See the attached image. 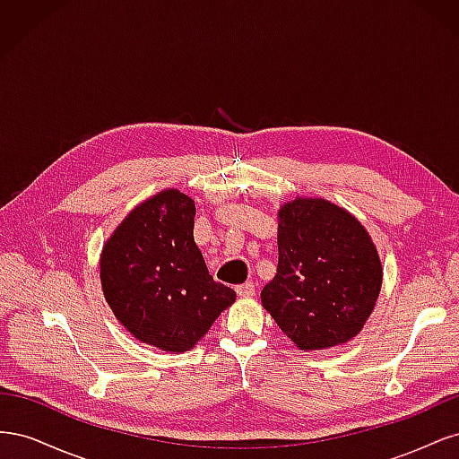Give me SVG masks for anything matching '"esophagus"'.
I'll return each instance as SVG.
<instances>
[{
    "instance_id": "obj_1",
    "label": "esophagus",
    "mask_w": 459,
    "mask_h": 459,
    "mask_svg": "<svg viewBox=\"0 0 459 459\" xmlns=\"http://www.w3.org/2000/svg\"><path fill=\"white\" fill-rule=\"evenodd\" d=\"M235 290H238L239 297H255L256 293V285L253 281H247L243 285H238L235 287Z\"/></svg>"
}]
</instances>
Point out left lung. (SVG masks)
I'll return each instance as SVG.
<instances>
[{"label": "left lung", "instance_id": "1", "mask_svg": "<svg viewBox=\"0 0 459 459\" xmlns=\"http://www.w3.org/2000/svg\"><path fill=\"white\" fill-rule=\"evenodd\" d=\"M277 273L262 307L300 351L356 337L377 302L383 268L369 233L344 208L297 197L280 208Z\"/></svg>", "mask_w": 459, "mask_h": 459}]
</instances>
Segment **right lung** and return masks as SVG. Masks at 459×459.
Here are the masks:
<instances>
[{"label":"right lung","mask_w":459,"mask_h":459,"mask_svg":"<svg viewBox=\"0 0 459 459\" xmlns=\"http://www.w3.org/2000/svg\"><path fill=\"white\" fill-rule=\"evenodd\" d=\"M193 226L195 201L166 189L137 204L101 253L108 307L137 341L164 352L193 349L235 300L208 273Z\"/></svg>","instance_id":"add662e5"}]
</instances>
